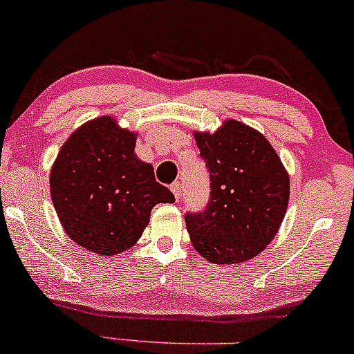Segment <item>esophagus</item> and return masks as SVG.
Wrapping results in <instances>:
<instances>
[{
	"label": "esophagus",
	"mask_w": 354,
	"mask_h": 354,
	"mask_svg": "<svg viewBox=\"0 0 354 354\" xmlns=\"http://www.w3.org/2000/svg\"><path fill=\"white\" fill-rule=\"evenodd\" d=\"M171 191H173L174 198H176V201L180 200V196H181V183L180 181H174L173 185H171Z\"/></svg>",
	"instance_id": "1"
}]
</instances>
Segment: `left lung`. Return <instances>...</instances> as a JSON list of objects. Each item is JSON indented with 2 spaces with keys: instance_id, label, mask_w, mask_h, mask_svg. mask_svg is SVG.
Returning <instances> with one entry per match:
<instances>
[{
  "instance_id": "8db88e82",
  "label": "left lung",
  "mask_w": 354,
  "mask_h": 354,
  "mask_svg": "<svg viewBox=\"0 0 354 354\" xmlns=\"http://www.w3.org/2000/svg\"><path fill=\"white\" fill-rule=\"evenodd\" d=\"M209 171L205 211L186 213L193 248L216 265H234L265 250L281 226L290 176L270 141L228 120L214 133H194Z\"/></svg>"
}]
</instances>
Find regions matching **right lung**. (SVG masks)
<instances>
[{
    "label": "right lung",
    "mask_w": 354,
    "mask_h": 354,
    "mask_svg": "<svg viewBox=\"0 0 354 354\" xmlns=\"http://www.w3.org/2000/svg\"><path fill=\"white\" fill-rule=\"evenodd\" d=\"M136 133L101 116L80 126L61 146L50 191L61 226L81 248L123 253L141 238L158 203H173L154 169L135 154Z\"/></svg>",
    "instance_id": "right-lung-1"
}]
</instances>
